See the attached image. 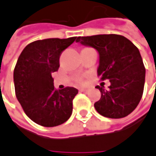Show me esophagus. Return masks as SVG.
Returning a JSON list of instances; mask_svg holds the SVG:
<instances>
[{
    "instance_id": "1",
    "label": "esophagus",
    "mask_w": 156,
    "mask_h": 156,
    "mask_svg": "<svg viewBox=\"0 0 156 156\" xmlns=\"http://www.w3.org/2000/svg\"><path fill=\"white\" fill-rule=\"evenodd\" d=\"M79 91L82 93H86V94H87V93L89 92V90H88V89H80Z\"/></svg>"
}]
</instances>
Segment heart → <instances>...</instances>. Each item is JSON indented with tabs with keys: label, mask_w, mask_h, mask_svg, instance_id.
<instances>
[{
	"label": "heart",
	"mask_w": 156,
	"mask_h": 156,
	"mask_svg": "<svg viewBox=\"0 0 156 156\" xmlns=\"http://www.w3.org/2000/svg\"><path fill=\"white\" fill-rule=\"evenodd\" d=\"M74 80H75V83L77 85H83V84H85V77L82 76V75H77L75 77V78H74Z\"/></svg>",
	"instance_id": "b5f03b06"
}]
</instances>
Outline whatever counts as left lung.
I'll use <instances>...</instances> for the list:
<instances>
[{
	"label": "left lung",
	"instance_id": "8db88e82",
	"mask_svg": "<svg viewBox=\"0 0 156 156\" xmlns=\"http://www.w3.org/2000/svg\"><path fill=\"white\" fill-rule=\"evenodd\" d=\"M76 42L97 50V75L111 82L107 90L96 87L101 92L100 100L94 104L97 112L111 119L128 116L139 104L145 85L146 69L137 47L115 34L78 36Z\"/></svg>",
	"mask_w": 156,
	"mask_h": 156
}]
</instances>
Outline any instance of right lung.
I'll use <instances>...</instances> for the list:
<instances>
[{
  "label": "right lung",
  "instance_id": "1",
  "mask_svg": "<svg viewBox=\"0 0 156 156\" xmlns=\"http://www.w3.org/2000/svg\"><path fill=\"white\" fill-rule=\"evenodd\" d=\"M77 37L49 38L27 44L14 69L18 101L29 119L44 127H55L69 119L78 89L56 90L51 73L60 67V56Z\"/></svg>",
  "mask_w": 156,
  "mask_h": 156
}]
</instances>
